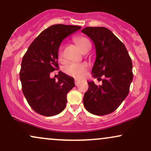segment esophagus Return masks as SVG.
Masks as SVG:
<instances>
[{
	"label": "esophagus",
	"instance_id": "esophagus-1",
	"mask_svg": "<svg viewBox=\"0 0 151 151\" xmlns=\"http://www.w3.org/2000/svg\"><path fill=\"white\" fill-rule=\"evenodd\" d=\"M74 83H75V85L76 86H78V85L79 84V83H80V81H79V80H77V79H75V80H74Z\"/></svg>",
	"mask_w": 151,
	"mask_h": 151
}]
</instances>
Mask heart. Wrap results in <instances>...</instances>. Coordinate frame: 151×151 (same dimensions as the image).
Returning a JSON list of instances; mask_svg holds the SVG:
<instances>
[{"label":"heart","mask_w":151,"mask_h":151,"mask_svg":"<svg viewBox=\"0 0 151 151\" xmlns=\"http://www.w3.org/2000/svg\"><path fill=\"white\" fill-rule=\"evenodd\" d=\"M75 42L77 45L81 50H84V48L88 46H91L89 40L86 38L80 36V37L76 38ZM58 58L59 60L63 59V49L60 47L58 50ZM88 65L86 63H70L67 65L64 69L65 72L70 77H73L77 79H81L84 76Z\"/></svg>","instance_id":"1"}]
</instances>
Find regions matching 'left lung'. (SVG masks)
<instances>
[{
  "label": "left lung",
  "instance_id": "left-lung-1",
  "mask_svg": "<svg viewBox=\"0 0 151 151\" xmlns=\"http://www.w3.org/2000/svg\"><path fill=\"white\" fill-rule=\"evenodd\" d=\"M81 32L95 45L93 77L101 80L102 76L105 77L101 86L88 81L83 105L93 115H108L115 111L128 95L133 79L132 59L124 43L108 29L88 27Z\"/></svg>",
  "mask_w": 151,
  "mask_h": 151
}]
</instances>
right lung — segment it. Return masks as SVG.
Returning <instances> with one entry per match:
<instances>
[{
  "label": "right lung",
  "instance_id": "1",
  "mask_svg": "<svg viewBox=\"0 0 151 151\" xmlns=\"http://www.w3.org/2000/svg\"><path fill=\"white\" fill-rule=\"evenodd\" d=\"M80 26L54 24L43 30L23 56L19 73L22 92L31 108L43 116L60 113L67 94L75 86L74 78L60 71L56 81L50 72L58 70V50L63 40Z\"/></svg>",
  "mask_w": 151,
  "mask_h": 151
}]
</instances>
